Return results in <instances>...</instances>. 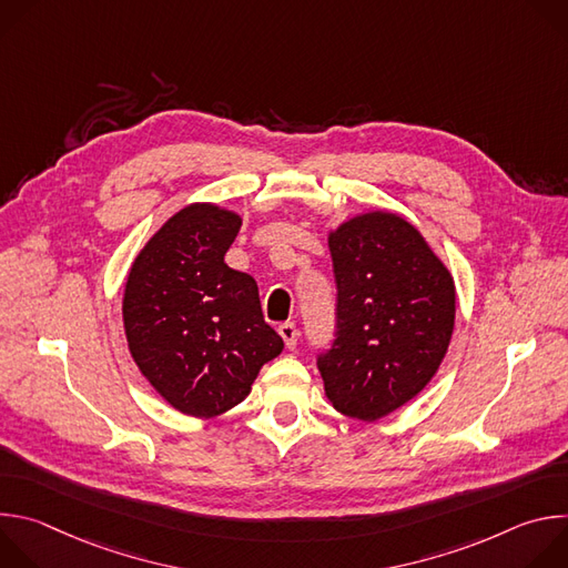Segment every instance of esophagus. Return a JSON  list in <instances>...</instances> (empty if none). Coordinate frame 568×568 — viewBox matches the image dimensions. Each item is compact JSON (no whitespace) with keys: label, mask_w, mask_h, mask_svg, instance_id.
<instances>
[{"label":"esophagus","mask_w":568,"mask_h":568,"mask_svg":"<svg viewBox=\"0 0 568 568\" xmlns=\"http://www.w3.org/2000/svg\"><path fill=\"white\" fill-rule=\"evenodd\" d=\"M278 335L283 337V342H285V346L287 348H296V342H298V331H296V326L294 323H281L278 326Z\"/></svg>","instance_id":"obj_1"}]
</instances>
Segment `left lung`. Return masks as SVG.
Listing matches in <instances>:
<instances>
[{"mask_svg": "<svg viewBox=\"0 0 568 568\" xmlns=\"http://www.w3.org/2000/svg\"><path fill=\"white\" fill-rule=\"evenodd\" d=\"M328 247L337 333L316 366L333 407L373 423L436 375L454 333V278L420 231L388 211L346 220Z\"/></svg>", "mask_w": 568, "mask_h": 568, "instance_id": "left-lung-1", "label": "left lung"}]
</instances>
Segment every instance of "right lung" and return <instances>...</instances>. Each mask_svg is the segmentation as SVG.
Returning a JSON list of instances; mask_svg holds the SVG:
<instances>
[{"label":"right lung","instance_id":"1","mask_svg":"<svg viewBox=\"0 0 568 568\" xmlns=\"http://www.w3.org/2000/svg\"><path fill=\"white\" fill-rule=\"evenodd\" d=\"M240 224L222 206L189 204L145 242L125 281L130 355L154 390L193 418L233 409L283 351L256 281L224 263Z\"/></svg>","mask_w":568,"mask_h":568}]
</instances>
